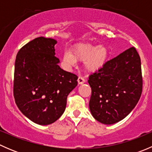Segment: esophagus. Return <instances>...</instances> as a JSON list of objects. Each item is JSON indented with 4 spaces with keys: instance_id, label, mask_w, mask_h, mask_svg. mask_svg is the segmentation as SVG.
Returning a JSON list of instances; mask_svg holds the SVG:
<instances>
[{
    "instance_id": "34e87169",
    "label": "esophagus",
    "mask_w": 152,
    "mask_h": 152,
    "mask_svg": "<svg viewBox=\"0 0 152 152\" xmlns=\"http://www.w3.org/2000/svg\"><path fill=\"white\" fill-rule=\"evenodd\" d=\"M77 81H78V83H79V85H82V84H83L84 82H85V79H84L82 76H79Z\"/></svg>"
}]
</instances>
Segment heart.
Here are the masks:
<instances>
[{
	"instance_id": "obj_1",
	"label": "heart",
	"mask_w": 152,
	"mask_h": 152,
	"mask_svg": "<svg viewBox=\"0 0 152 152\" xmlns=\"http://www.w3.org/2000/svg\"><path fill=\"white\" fill-rule=\"evenodd\" d=\"M108 58V50L105 47L90 44L76 45L71 50H66L62 56V61L68 68L73 67L76 61H84V66L87 71L94 72L104 65Z\"/></svg>"
}]
</instances>
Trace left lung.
I'll use <instances>...</instances> for the list:
<instances>
[{"label":"left lung","mask_w":152,"mask_h":152,"mask_svg":"<svg viewBox=\"0 0 152 152\" xmlns=\"http://www.w3.org/2000/svg\"><path fill=\"white\" fill-rule=\"evenodd\" d=\"M89 107L94 118L104 124L123 120L141 96L140 58L134 47L126 49L89 76Z\"/></svg>","instance_id":"obj_1"}]
</instances>
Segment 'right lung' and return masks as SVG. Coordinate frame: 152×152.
<instances>
[{"mask_svg":"<svg viewBox=\"0 0 152 152\" xmlns=\"http://www.w3.org/2000/svg\"><path fill=\"white\" fill-rule=\"evenodd\" d=\"M56 41L43 37L23 45L15 59V103L28 118L39 125L56 121L63 114L78 76L62 70L54 56Z\"/></svg>","mask_w":152,"mask_h":152,"instance_id":"1","label":"right lung"}]
</instances>
